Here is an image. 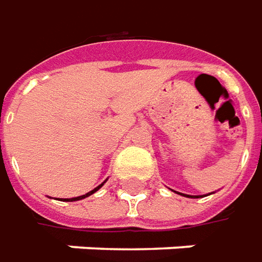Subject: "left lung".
<instances>
[{
  "mask_svg": "<svg viewBox=\"0 0 262 262\" xmlns=\"http://www.w3.org/2000/svg\"><path fill=\"white\" fill-rule=\"evenodd\" d=\"M181 195H183V194H181ZM187 196H189V195H187ZM195 198H198V196H195Z\"/></svg>",
  "mask_w": 262,
  "mask_h": 262,
  "instance_id": "obj_1",
  "label": "left lung"
}]
</instances>
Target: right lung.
I'll return each mask as SVG.
<instances>
[{
    "label": "right lung",
    "instance_id": "obj_1",
    "mask_svg": "<svg viewBox=\"0 0 262 262\" xmlns=\"http://www.w3.org/2000/svg\"><path fill=\"white\" fill-rule=\"evenodd\" d=\"M102 185H104V184H101V185H98V187H97V188H94L93 191H90V192H86L85 195L75 196V198H66V200H64V201H78V200H82V198H85V196H88V195H91V194H94V192H95V191H98V189H100L101 187H102Z\"/></svg>",
    "mask_w": 262,
    "mask_h": 262
}]
</instances>
